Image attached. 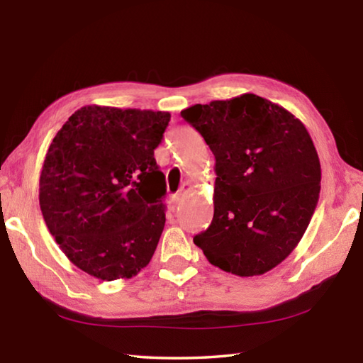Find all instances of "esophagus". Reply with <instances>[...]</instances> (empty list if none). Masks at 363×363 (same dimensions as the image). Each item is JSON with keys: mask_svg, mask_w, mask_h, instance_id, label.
Returning <instances> with one entry per match:
<instances>
[{"mask_svg": "<svg viewBox=\"0 0 363 363\" xmlns=\"http://www.w3.org/2000/svg\"><path fill=\"white\" fill-rule=\"evenodd\" d=\"M190 189H191L190 184L189 182H184L182 186H181V189H179V191H177V194H176V201H181V199L189 194Z\"/></svg>", "mask_w": 363, "mask_h": 363, "instance_id": "esophagus-1", "label": "esophagus"}]
</instances>
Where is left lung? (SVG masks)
Listing matches in <instances>:
<instances>
[{
	"instance_id": "obj_1",
	"label": "left lung",
	"mask_w": 363,
	"mask_h": 363,
	"mask_svg": "<svg viewBox=\"0 0 363 363\" xmlns=\"http://www.w3.org/2000/svg\"><path fill=\"white\" fill-rule=\"evenodd\" d=\"M181 115L209 145L217 173L213 218L195 245L228 273L269 272L295 250L318 204L321 167L306 126L252 94Z\"/></svg>"
}]
</instances>
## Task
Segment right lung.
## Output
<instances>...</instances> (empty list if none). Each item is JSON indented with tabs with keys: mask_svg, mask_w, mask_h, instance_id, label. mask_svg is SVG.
<instances>
[{
	"mask_svg": "<svg viewBox=\"0 0 363 363\" xmlns=\"http://www.w3.org/2000/svg\"><path fill=\"white\" fill-rule=\"evenodd\" d=\"M168 112L86 106L60 128L38 184L60 250L103 281L150 264L165 226V174L154 159Z\"/></svg>",
	"mask_w": 363,
	"mask_h": 363,
	"instance_id": "1",
	"label": "right lung"
}]
</instances>
